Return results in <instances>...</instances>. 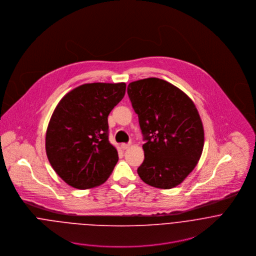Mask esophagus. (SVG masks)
I'll list each match as a JSON object with an SVG mask.
<instances>
[{
  "label": "esophagus",
  "instance_id": "34e87169",
  "mask_svg": "<svg viewBox=\"0 0 256 256\" xmlns=\"http://www.w3.org/2000/svg\"><path fill=\"white\" fill-rule=\"evenodd\" d=\"M129 146H130V144H121L122 150H127V148H129Z\"/></svg>",
  "mask_w": 256,
  "mask_h": 256
}]
</instances>
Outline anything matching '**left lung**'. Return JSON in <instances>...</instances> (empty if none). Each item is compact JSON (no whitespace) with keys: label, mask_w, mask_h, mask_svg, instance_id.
Instances as JSON below:
<instances>
[{"label":"left lung","mask_w":256,"mask_h":256,"mask_svg":"<svg viewBox=\"0 0 256 256\" xmlns=\"http://www.w3.org/2000/svg\"><path fill=\"white\" fill-rule=\"evenodd\" d=\"M127 92L146 141L139 176L156 188L178 186L195 168L204 146L203 124L194 102L158 78L132 82Z\"/></svg>","instance_id":"8db88e82"}]
</instances>
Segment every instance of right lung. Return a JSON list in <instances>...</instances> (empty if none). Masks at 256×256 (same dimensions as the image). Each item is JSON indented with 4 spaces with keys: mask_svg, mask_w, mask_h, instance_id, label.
<instances>
[{
    "mask_svg": "<svg viewBox=\"0 0 256 256\" xmlns=\"http://www.w3.org/2000/svg\"><path fill=\"white\" fill-rule=\"evenodd\" d=\"M125 90V82L84 84L64 96L54 110L46 131V154L55 172L74 188L100 186L117 164L108 117Z\"/></svg>",
    "mask_w": 256,
    "mask_h": 256,
    "instance_id": "right-lung-1",
    "label": "right lung"
}]
</instances>
